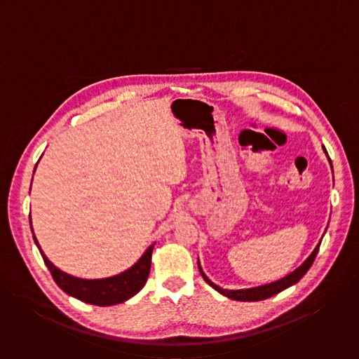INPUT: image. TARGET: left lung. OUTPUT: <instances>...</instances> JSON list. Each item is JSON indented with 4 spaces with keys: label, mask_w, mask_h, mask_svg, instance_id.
<instances>
[{
    "label": "left lung",
    "mask_w": 359,
    "mask_h": 359,
    "mask_svg": "<svg viewBox=\"0 0 359 359\" xmlns=\"http://www.w3.org/2000/svg\"><path fill=\"white\" fill-rule=\"evenodd\" d=\"M324 150H325V149H324ZM325 153H327V150H325ZM327 155H328V153H327ZM331 168H332V165H331ZM320 244H321V241H320L318 245L314 248V251L310 254V257L306 259L297 270H294L291 274H288L287 277H284V278H281V280H278V281H274V283H271V284H266V285H260V287H254V288H247V290H223L222 287L216 285L215 283H212V281L206 277V274L203 273V270H201L198 262H197V264H198V270H200V274H201V277L204 278V281H206L210 287H213L217 292L223 294L224 297L231 298V299H236V301H262V299L270 298V297H273V295L281 292L283 290H285V288H288V287L297 284V283L305 276V273L310 270V267L313 266V263H314V260H316V257H317V254H318V250H320Z\"/></svg>",
    "instance_id": "obj_1"
}]
</instances>
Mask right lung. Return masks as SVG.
<instances>
[{
	"label": "right lung",
	"mask_w": 359,
	"mask_h": 359,
	"mask_svg": "<svg viewBox=\"0 0 359 359\" xmlns=\"http://www.w3.org/2000/svg\"><path fill=\"white\" fill-rule=\"evenodd\" d=\"M29 222H31V219H29ZM34 240H35V244L42 255L45 266L48 267L50 276H53V278L58 284V287L61 290H64L67 294H69L83 302H88L92 305H99V306L121 304V302L132 298L135 294H137L143 288V285L146 284V280L149 277L151 251H153V247H155V243H153L143 252V255L136 264H133L130 269H128L126 271H123L118 276L108 277V278H99V280H83V278L69 276V274L61 271L60 269H57L53 263L46 259V255L41 250L35 236H34Z\"/></svg>",
	"instance_id": "right-lung-1"
}]
</instances>
